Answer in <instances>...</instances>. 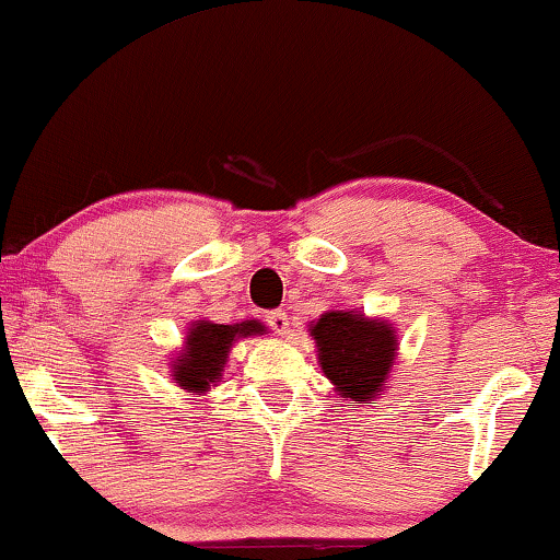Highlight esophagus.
Wrapping results in <instances>:
<instances>
[{
  "mask_svg": "<svg viewBox=\"0 0 560 560\" xmlns=\"http://www.w3.org/2000/svg\"><path fill=\"white\" fill-rule=\"evenodd\" d=\"M267 324L272 327V332H278L280 337H285L291 332V322H288V314L282 308H275V312L267 314Z\"/></svg>",
  "mask_w": 560,
  "mask_h": 560,
  "instance_id": "obj_1",
  "label": "esophagus"
}]
</instances>
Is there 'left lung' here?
I'll list each match as a JSON object with an SVG mask.
<instances>
[{
  "label": "left lung",
  "mask_w": 560,
  "mask_h": 560,
  "mask_svg": "<svg viewBox=\"0 0 560 560\" xmlns=\"http://www.w3.org/2000/svg\"><path fill=\"white\" fill-rule=\"evenodd\" d=\"M319 363L342 397L369 402L395 361L397 337L389 324L355 312H327L312 329Z\"/></svg>",
  "instance_id": "1"
}]
</instances>
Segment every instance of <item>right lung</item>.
I'll list each match as a JSON object with an SVG mask.
<instances>
[{"mask_svg":"<svg viewBox=\"0 0 560 560\" xmlns=\"http://www.w3.org/2000/svg\"><path fill=\"white\" fill-rule=\"evenodd\" d=\"M257 332H265L259 322H197L195 329H189V335H186V350L174 363L176 384L189 392H207L220 378V371L225 369V358L233 340Z\"/></svg>","mask_w":560,"mask_h":560,"instance_id":"obj_1","label":"right lung"}]
</instances>
